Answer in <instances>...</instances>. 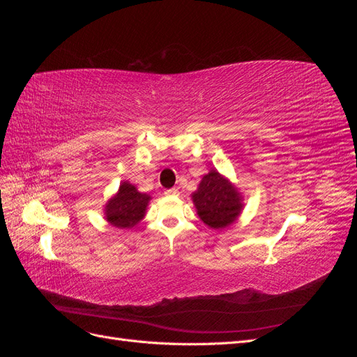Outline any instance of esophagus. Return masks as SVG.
Masks as SVG:
<instances>
[{
  "instance_id": "obj_1",
  "label": "esophagus",
  "mask_w": 357,
  "mask_h": 357,
  "mask_svg": "<svg viewBox=\"0 0 357 357\" xmlns=\"http://www.w3.org/2000/svg\"><path fill=\"white\" fill-rule=\"evenodd\" d=\"M165 195H168V197H177L178 195V189H176V188L168 189V190H165Z\"/></svg>"
}]
</instances>
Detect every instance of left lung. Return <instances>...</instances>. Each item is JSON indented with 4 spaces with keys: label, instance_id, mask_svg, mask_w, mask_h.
Masks as SVG:
<instances>
[{
    "label": "left lung",
    "instance_id": "obj_1",
    "mask_svg": "<svg viewBox=\"0 0 357 357\" xmlns=\"http://www.w3.org/2000/svg\"><path fill=\"white\" fill-rule=\"evenodd\" d=\"M199 219L211 229L222 231L238 220L244 208V197L234 183L211 168L192 193Z\"/></svg>",
    "mask_w": 357,
    "mask_h": 357
}]
</instances>
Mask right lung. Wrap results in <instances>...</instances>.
<instances>
[{
  "label": "right lung",
  "mask_w": 357,
  "mask_h": 357,
  "mask_svg": "<svg viewBox=\"0 0 357 357\" xmlns=\"http://www.w3.org/2000/svg\"><path fill=\"white\" fill-rule=\"evenodd\" d=\"M152 197L123 180L114 195L104 205V219L119 229H131L144 219Z\"/></svg>",
  "instance_id": "right-lung-1"
}]
</instances>
